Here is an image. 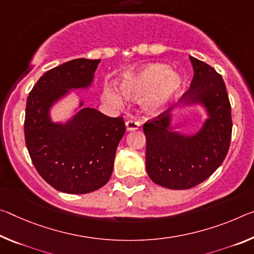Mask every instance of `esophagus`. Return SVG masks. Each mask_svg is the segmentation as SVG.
<instances>
[{"instance_id":"1","label":"esophagus","mask_w":254,"mask_h":254,"mask_svg":"<svg viewBox=\"0 0 254 254\" xmlns=\"http://www.w3.org/2000/svg\"><path fill=\"white\" fill-rule=\"evenodd\" d=\"M126 127H127V131H134V130H138L140 127V123L136 122V121L130 120L126 123Z\"/></svg>"}]
</instances>
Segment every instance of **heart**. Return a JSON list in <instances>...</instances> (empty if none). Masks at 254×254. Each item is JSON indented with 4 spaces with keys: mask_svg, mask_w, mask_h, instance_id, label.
Instances as JSON below:
<instances>
[{
    "mask_svg": "<svg viewBox=\"0 0 254 254\" xmlns=\"http://www.w3.org/2000/svg\"><path fill=\"white\" fill-rule=\"evenodd\" d=\"M182 88L181 75L165 64H147L119 84L121 96L128 100L140 99L141 111L150 118L163 114L179 97ZM107 99L113 105H122V99L114 91L108 92Z\"/></svg>",
    "mask_w": 254,
    "mask_h": 254,
    "instance_id": "obj_1",
    "label": "heart"
}]
</instances>
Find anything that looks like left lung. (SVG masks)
I'll use <instances>...</instances> for the list:
<instances>
[{
    "instance_id": "1",
    "label": "left lung",
    "mask_w": 254,
    "mask_h": 254,
    "mask_svg": "<svg viewBox=\"0 0 254 254\" xmlns=\"http://www.w3.org/2000/svg\"><path fill=\"white\" fill-rule=\"evenodd\" d=\"M190 61L194 74L183 108H202L206 119L201 127L189 134L176 131L174 114L143 126L149 178L172 190H187L207 180L224 162L232 136L231 104L223 78L207 63L192 56Z\"/></svg>"
}]
</instances>
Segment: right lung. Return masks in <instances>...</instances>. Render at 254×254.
I'll list each match as a JSON object with an SVG mask.
<instances>
[{
    "label": "right lung",
    "mask_w": 254,
    "mask_h": 254,
    "mask_svg": "<svg viewBox=\"0 0 254 254\" xmlns=\"http://www.w3.org/2000/svg\"><path fill=\"white\" fill-rule=\"evenodd\" d=\"M100 60L76 59L47 71L27 99L26 146L39 175L56 190L84 194L111 179L116 149L126 132L123 118H110L78 100L65 122L52 119L72 90H88Z\"/></svg>",
    "instance_id": "add662e5"
}]
</instances>
